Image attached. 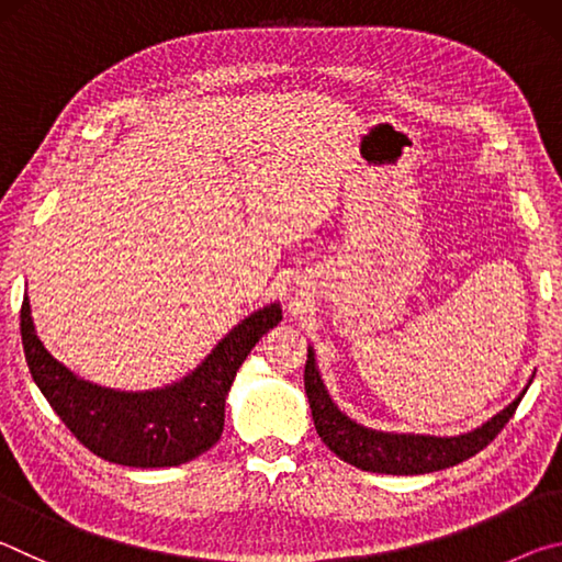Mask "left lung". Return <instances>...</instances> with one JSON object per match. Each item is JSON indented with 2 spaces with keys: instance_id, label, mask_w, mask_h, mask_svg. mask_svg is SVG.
Returning <instances> with one entry per match:
<instances>
[{
  "instance_id": "1",
  "label": "left lung",
  "mask_w": 562,
  "mask_h": 562,
  "mask_svg": "<svg viewBox=\"0 0 562 562\" xmlns=\"http://www.w3.org/2000/svg\"><path fill=\"white\" fill-rule=\"evenodd\" d=\"M536 376V374H532ZM528 384L513 402L491 416L486 424L459 436H434V434H414V431H382L372 426L359 424L357 418L341 412L335 398L329 396L325 379L319 374L315 347H307V364H304V392L310 398L312 418L319 439L327 443L331 453L341 461L357 465L361 471L372 473H392V475H418L434 473L441 469L471 459L496 439L503 426L516 414L520 398L526 396Z\"/></svg>"
}]
</instances>
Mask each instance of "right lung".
I'll use <instances>...</instances> for the list:
<instances>
[{
  "label": "right lung",
  "mask_w": 562,
  "mask_h": 562,
  "mask_svg": "<svg viewBox=\"0 0 562 562\" xmlns=\"http://www.w3.org/2000/svg\"><path fill=\"white\" fill-rule=\"evenodd\" d=\"M280 319V302L265 304L237 322L186 376L138 392L89 382L56 359L36 337L30 297L22 302L19 327L32 379L76 439L111 463L168 469L217 443L237 369Z\"/></svg>",
  "instance_id": "obj_1"
}]
</instances>
